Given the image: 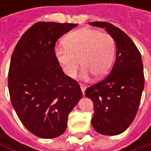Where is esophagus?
<instances>
[{
	"mask_svg": "<svg viewBox=\"0 0 151 151\" xmlns=\"http://www.w3.org/2000/svg\"><path fill=\"white\" fill-rule=\"evenodd\" d=\"M80 88H81V91H82V93L85 94V91H86V86L83 85V84H80Z\"/></svg>",
	"mask_w": 151,
	"mask_h": 151,
	"instance_id": "1",
	"label": "esophagus"
}]
</instances>
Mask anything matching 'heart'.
Returning a JSON list of instances; mask_svg holds the SVG:
<instances>
[{
    "mask_svg": "<svg viewBox=\"0 0 151 151\" xmlns=\"http://www.w3.org/2000/svg\"><path fill=\"white\" fill-rule=\"evenodd\" d=\"M64 45L55 48V56L68 78L75 77L80 63L81 77L86 79L91 74L101 78L109 72L115 54V42L110 34L82 28L69 33Z\"/></svg>",
    "mask_w": 151,
    "mask_h": 151,
    "instance_id": "b5f03b06",
    "label": "heart"
}]
</instances>
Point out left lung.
<instances>
[{"mask_svg": "<svg viewBox=\"0 0 151 151\" xmlns=\"http://www.w3.org/2000/svg\"><path fill=\"white\" fill-rule=\"evenodd\" d=\"M91 25L105 28L116 44V58L109 75L87 87L85 95L94 108L93 129L105 136L124 132L132 123L144 87L142 57L134 42L119 28L106 22Z\"/></svg>", "mask_w": 151, "mask_h": 151, "instance_id": "1", "label": "left lung"}]
</instances>
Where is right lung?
<instances>
[{
  "label": "right lung",
  "mask_w": 151,
  "mask_h": 151,
  "mask_svg": "<svg viewBox=\"0 0 151 151\" xmlns=\"http://www.w3.org/2000/svg\"><path fill=\"white\" fill-rule=\"evenodd\" d=\"M76 26L38 22L21 37L11 57V103L23 126L41 138L62 135L70 112L82 97L79 85L64 73L55 56L56 42Z\"/></svg>",
  "instance_id": "obj_1"
}]
</instances>
